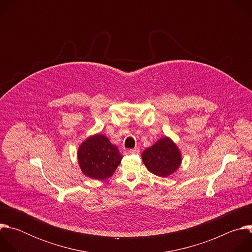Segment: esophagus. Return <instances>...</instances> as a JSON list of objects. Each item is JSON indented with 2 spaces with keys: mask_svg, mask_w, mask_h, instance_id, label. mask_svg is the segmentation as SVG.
Wrapping results in <instances>:
<instances>
[{
  "mask_svg": "<svg viewBox=\"0 0 252 252\" xmlns=\"http://www.w3.org/2000/svg\"><path fill=\"white\" fill-rule=\"evenodd\" d=\"M128 154L130 155H138L139 154V149H132V150H128Z\"/></svg>",
  "mask_w": 252,
  "mask_h": 252,
  "instance_id": "34e87169",
  "label": "esophagus"
}]
</instances>
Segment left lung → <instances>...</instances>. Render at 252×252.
I'll use <instances>...</instances> for the list:
<instances>
[{
  "instance_id": "obj_1",
  "label": "left lung",
  "mask_w": 252,
  "mask_h": 252,
  "mask_svg": "<svg viewBox=\"0 0 252 252\" xmlns=\"http://www.w3.org/2000/svg\"><path fill=\"white\" fill-rule=\"evenodd\" d=\"M141 158L149 171L160 177H167L175 172L183 160L181 151L167 136L158 139L147 149L142 153Z\"/></svg>"
}]
</instances>
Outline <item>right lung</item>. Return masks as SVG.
Masks as SVG:
<instances>
[{"instance_id": "obj_1", "label": "right lung", "mask_w": 252, "mask_h": 252, "mask_svg": "<svg viewBox=\"0 0 252 252\" xmlns=\"http://www.w3.org/2000/svg\"><path fill=\"white\" fill-rule=\"evenodd\" d=\"M122 158L119 149L105 135L99 133L89 136L78 150V161L82 172L97 181L111 177Z\"/></svg>"}]
</instances>
